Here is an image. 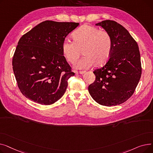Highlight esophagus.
Listing matches in <instances>:
<instances>
[{
	"label": "esophagus",
	"instance_id": "34e87169",
	"mask_svg": "<svg viewBox=\"0 0 153 153\" xmlns=\"http://www.w3.org/2000/svg\"><path fill=\"white\" fill-rule=\"evenodd\" d=\"M76 74H82L84 73V71H74Z\"/></svg>",
	"mask_w": 153,
	"mask_h": 153
}]
</instances>
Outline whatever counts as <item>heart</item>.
<instances>
[{"instance_id": "obj_1", "label": "heart", "mask_w": 153, "mask_h": 153, "mask_svg": "<svg viewBox=\"0 0 153 153\" xmlns=\"http://www.w3.org/2000/svg\"><path fill=\"white\" fill-rule=\"evenodd\" d=\"M72 36L73 42L68 38L64 39L62 51L69 62L74 63L81 55L82 50L84 56L75 63V68L89 69L95 64L102 66L110 58L113 42L107 31L85 25L74 31Z\"/></svg>"}]
</instances>
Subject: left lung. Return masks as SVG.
<instances>
[{"label":"left lung","instance_id":"obj_1","mask_svg":"<svg viewBox=\"0 0 153 153\" xmlns=\"http://www.w3.org/2000/svg\"><path fill=\"white\" fill-rule=\"evenodd\" d=\"M95 25L110 34L113 47L110 58L102 68L95 69V80L88 89L92 99L104 106L120 105L134 93L141 76L138 45L128 31L113 20Z\"/></svg>","mask_w":153,"mask_h":153}]
</instances>
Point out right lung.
<instances>
[{
	"mask_svg": "<svg viewBox=\"0 0 153 153\" xmlns=\"http://www.w3.org/2000/svg\"><path fill=\"white\" fill-rule=\"evenodd\" d=\"M79 25L46 20L21 37L12 66L18 87L27 98L51 105L62 97L74 72L63 56L62 44Z\"/></svg>",
	"mask_w": 153,
	"mask_h": 153,
	"instance_id": "1",
	"label": "right lung"
}]
</instances>
